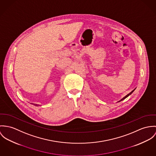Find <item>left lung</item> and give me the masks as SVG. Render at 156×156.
<instances>
[{"label":"left lung","instance_id":"obj_1","mask_svg":"<svg viewBox=\"0 0 156 156\" xmlns=\"http://www.w3.org/2000/svg\"><path fill=\"white\" fill-rule=\"evenodd\" d=\"M135 90V89H134V90H132V91H131V92H130V93H129V94H127V95H126V96H124V98H122V99H121V100H120V101H119V102H121V101H123V100H124V99H126V98H127V97H128V96H130V94H132V93H133V91H134V90Z\"/></svg>","mask_w":156,"mask_h":156}]
</instances>
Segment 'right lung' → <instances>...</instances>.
Listing matches in <instances>:
<instances>
[{"mask_svg": "<svg viewBox=\"0 0 156 156\" xmlns=\"http://www.w3.org/2000/svg\"><path fill=\"white\" fill-rule=\"evenodd\" d=\"M34 104V105H35V106H37V105H37V104Z\"/></svg>", "mask_w": 156, "mask_h": 156, "instance_id": "obj_1", "label": "right lung"}]
</instances>
